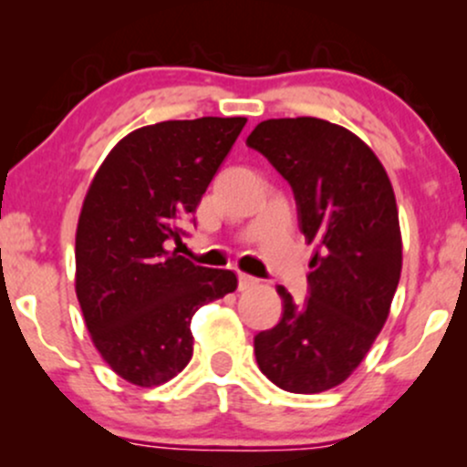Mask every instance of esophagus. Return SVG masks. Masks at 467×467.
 I'll return each mask as SVG.
<instances>
[{
    "mask_svg": "<svg viewBox=\"0 0 467 467\" xmlns=\"http://www.w3.org/2000/svg\"><path fill=\"white\" fill-rule=\"evenodd\" d=\"M256 285V278L254 276H248V275H239V289L244 292V289H250Z\"/></svg>",
    "mask_w": 467,
    "mask_h": 467,
    "instance_id": "obj_1",
    "label": "esophagus"
}]
</instances>
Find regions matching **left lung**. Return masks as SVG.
Returning <instances> with one entry per match:
<instances>
[{
	"instance_id": "left-lung-1",
	"label": "left lung",
	"mask_w": 467,
	"mask_h": 467,
	"mask_svg": "<svg viewBox=\"0 0 467 467\" xmlns=\"http://www.w3.org/2000/svg\"><path fill=\"white\" fill-rule=\"evenodd\" d=\"M265 155L296 200L298 226L316 245L309 298L278 285L283 316L254 336L261 373L289 393L345 382L389 318L401 272L398 203L382 162L356 133L320 118H272L245 140Z\"/></svg>"
}]
</instances>
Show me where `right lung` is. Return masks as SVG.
<instances>
[{"label":"right lung","instance_id":"right-lung-1","mask_svg":"<svg viewBox=\"0 0 467 467\" xmlns=\"http://www.w3.org/2000/svg\"><path fill=\"white\" fill-rule=\"evenodd\" d=\"M245 118L166 120L122 138L96 171L77 228V296L103 360L136 387L169 382L192 358L191 318L237 289L230 270L178 254Z\"/></svg>","mask_w":467,"mask_h":467}]
</instances>
